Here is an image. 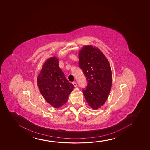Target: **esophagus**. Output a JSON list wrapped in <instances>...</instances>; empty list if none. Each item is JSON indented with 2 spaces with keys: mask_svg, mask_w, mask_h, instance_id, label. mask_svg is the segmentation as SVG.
<instances>
[{
  "mask_svg": "<svg viewBox=\"0 0 150 150\" xmlns=\"http://www.w3.org/2000/svg\"><path fill=\"white\" fill-rule=\"evenodd\" d=\"M73 85H74L75 87H76V86H77V84H76V82H73Z\"/></svg>",
  "mask_w": 150,
  "mask_h": 150,
  "instance_id": "obj_1",
  "label": "esophagus"
}]
</instances>
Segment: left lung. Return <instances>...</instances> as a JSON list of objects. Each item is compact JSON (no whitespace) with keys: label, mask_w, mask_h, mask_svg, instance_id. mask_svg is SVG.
Here are the masks:
<instances>
[{"label":"left lung","mask_w":150,"mask_h":150,"mask_svg":"<svg viewBox=\"0 0 150 150\" xmlns=\"http://www.w3.org/2000/svg\"><path fill=\"white\" fill-rule=\"evenodd\" d=\"M79 66L88 84L83 92L88 104L94 110L102 106L110 92L112 75L110 64L104 54L92 45L84 46L79 53Z\"/></svg>","instance_id":"1"}]
</instances>
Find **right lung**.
I'll return each mask as SVG.
<instances>
[{"label":"right lung","mask_w":150,"mask_h":150,"mask_svg":"<svg viewBox=\"0 0 150 150\" xmlns=\"http://www.w3.org/2000/svg\"><path fill=\"white\" fill-rule=\"evenodd\" d=\"M37 85L44 99L54 108H59L67 101L74 88L65 78L55 56L46 61L37 77Z\"/></svg>","instance_id":"right-lung-1"}]
</instances>
